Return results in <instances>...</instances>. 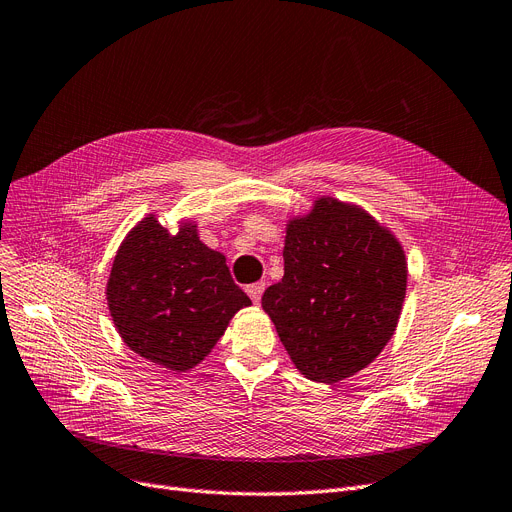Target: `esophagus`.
I'll use <instances>...</instances> for the list:
<instances>
[{
	"label": "esophagus",
	"instance_id": "esophagus-1",
	"mask_svg": "<svg viewBox=\"0 0 512 512\" xmlns=\"http://www.w3.org/2000/svg\"><path fill=\"white\" fill-rule=\"evenodd\" d=\"M264 288H267V285H264V281H258V283L248 285V288H245V292H248V296L258 304V302H260V298H262Z\"/></svg>",
	"mask_w": 512,
	"mask_h": 512
}]
</instances>
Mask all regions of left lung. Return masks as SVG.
<instances>
[{
	"mask_svg": "<svg viewBox=\"0 0 512 512\" xmlns=\"http://www.w3.org/2000/svg\"><path fill=\"white\" fill-rule=\"evenodd\" d=\"M407 285L399 241L357 206L321 197L288 224L283 279L262 309L298 370L338 382L370 365L395 334Z\"/></svg>",
	"mask_w": 512,
	"mask_h": 512,
	"instance_id": "left-lung-1",
	"label": "left lung"
}]
</instances>
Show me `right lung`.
Returning a JSON list of instances; mask_svg holds the SVG:
<instances>
[{"mask_svg":"<svg viewBox=\"0 0 512 512\" xmlns=\"http://www.w3.org/2000/svg\"><path fill=\"white\" fill-rule=\"evenodd\" d=\"M107 302L130 349L172 372L197 365L231 317L252 304L224 256L203 245L195 227L170 235L155 216L140 220L121 243Z\"/></svg>","mask_w":512,"mask_h":512,"instance_id":"add662e5","label":"right lung"}]
</instances>
